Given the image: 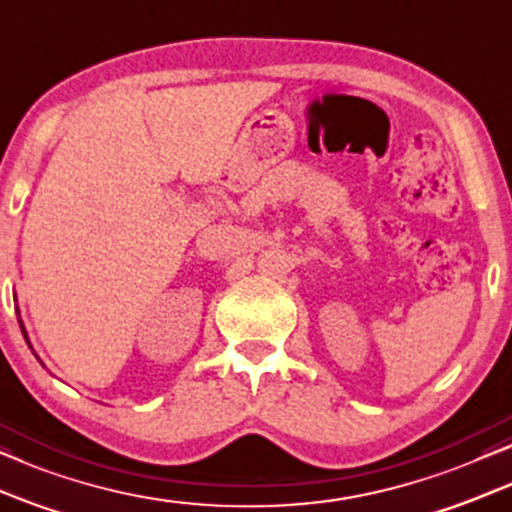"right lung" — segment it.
<instances>
[{
	"label": "right lung",
	"instance_id": "add662e5",
	"mask_svg": "<svg viewBox=\"0 0 512 512\" xmlns=\"http://www.w3.org/2000/svg\"><path fill=\"white\" fill-rule=\"evenodd\" d=\"M20 330H23V325H20ZM23 335H25V330H23Z\"/></svg>",
	"mask_w": 512,
	"mask_h": 512
}]
</instances>
